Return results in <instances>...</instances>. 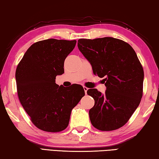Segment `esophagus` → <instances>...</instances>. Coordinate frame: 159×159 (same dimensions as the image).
Here are the masks:
<instances>
[{"label":"esophagus","instance_id":"esophagus-1","mask_svg":"<svg viewBox=\"0 0 159 159\" xmlns=\"http://www.w3.org/2000/svg\"><path fill=\"white\" fill-rule=\"evenodd\" d=\"M84 91H85V94H86L87 93V90H89V89H88L87 87H85V86H84Z\"/></svg>","mask_w":159,"mask_h":159}]
</instances>
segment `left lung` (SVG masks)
Returning a JSON list of instances; mask_svg holds the SVG:
<instances>
[{
    "label": "left lung",
    "mask_w": 159,
    "mask_h": 159,
    "mask_svg": "<svg viewBox=\"0 0 159 159\" xmlns=\"http://www.w3.org/2000/svg\"><path fill=\"white\" fill-rule=\"evenodd\" d=\"M78 47L92 66L93 74L105 79L104 95L89 89L95 105L89 110L93 127L112 131L124 126L138 107L143 95V70L130 45L113 37L80 39Z\"/></svg>",
    "instance_id": "1"
}]
</instances>
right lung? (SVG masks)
<instances>
[{"mask_svg":"<svg viewBox=\"0 0 159 159\" xmlns=\"http://www.w3.org/2000/svg\"><path fill=\"white\" fill-rule=\"evenodd\" d=\"M76 40L48 39L35 42L25 53L16 72L22 106L38 129L59 132L69 125L71 110L85 95L80 85L66 88L55 83L64 73V61Z\"/></svg>","mask_w":159,"mask_h":159,"instance_id":"obj_1","label":"right lung"}]
</instances>
